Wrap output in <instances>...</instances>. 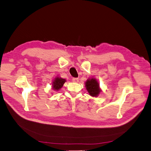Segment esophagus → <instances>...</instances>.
Listing matches in <instances>:
<instances>
[{
    "label": "esophagus",
    "mask_w": 151,
    "mask_h": 151,
    "mask_svg": "<svg viewBox=\"0 0 151 151\" xmlns=\"http://www.w3.org/2000/svg\"><path fill=\"white\" fill-rule=\"evenodd\" d=\"M72 81H73V82H74V83H78L79 82V79L78 78H73L72 79Z\"/></svg>",
    "instance_id": "esophagus-1"
}]
</instances>
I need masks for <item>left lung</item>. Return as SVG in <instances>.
<instances>
[{
    "label": "left lung",
    "mask_w": 151,
    "mask_h": 151,
    "mask_svg": "<svg viewBox=\"0 0 151 151\" xmlns=\"http://www.w3.org/2000/svg\"><path fill=\"white\" fill-rule=\"evenodd\" d=\"M85 85L88 94L92 97H98L101 93V89L99 87V83L95 78L92 77L87 79L85 82Z\"/></svg>",
    "instance_id": "obj_1"
}]
</instances>
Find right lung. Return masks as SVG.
I'll use <instances>...</instances> for the list:
<instances>
[{
  "label": "right lung",
  "mask_w": 151,
  "mask_h": 151,
  "mask_svg": "<svg viewBox=\"0 0 151 151\" xmlns=\"http://www.w3.org/2000/svg\"><path fill=\"white\" fill-rule=\"evenodd\" d=\"M65 82H66L65 79L62 78L61 77H59L58 76H56L52 81V89H53L55 91H58L59 90H60V88L63 87L64 84Z\"/></svg>",
  "instance_id": "1"
}]
</instances>
